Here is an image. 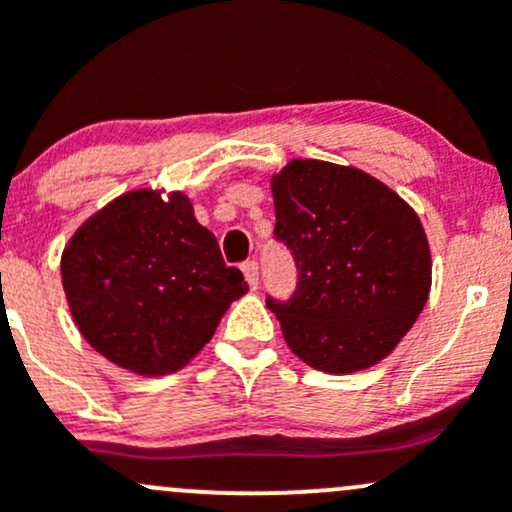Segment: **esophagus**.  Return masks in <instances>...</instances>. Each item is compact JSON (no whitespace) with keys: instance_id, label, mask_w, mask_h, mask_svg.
Returning a JSON list of instances; mask_svg holds the SVG:
<instances>
[{"instance_id":"34e87169","label":"esophagus","mask_w":512,"mask_h":512,"mask_svg":"<svg viewBox=\"0 0 512 512\" xmlns=\"http://www.w3.org/2000/svg\"><path fill=\"white\" fill-rule=\"evenodd\" d=\"M242 272H245L247 285H250L252 289H257V285H260V267H257V262L247 260L245 265H242Z\"/></svg>"}]
</instances>
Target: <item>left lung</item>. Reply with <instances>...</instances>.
Returning <instances> with one entry per match:
<instances>
[{
    "mask_svg": "<svg viewBox=\"0 0 512 512\" xmlns=\"http://www.w3.org/2000/svg\"><path fill=\"white\" fill-rule=\"evenodd\" d=\"M275 240L294 257L289 299L267 297L294 354L349 374L391 354L431 289L421 220L364 170L292 160L272 178Z\"/></svg>",
    "mask_w": 512,
    "mask_h": 512,
    "instance_id": "1",
    "label": "left lung"
}]
</instances>
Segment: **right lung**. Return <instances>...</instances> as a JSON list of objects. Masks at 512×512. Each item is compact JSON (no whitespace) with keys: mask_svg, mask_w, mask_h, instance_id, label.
Wrapping results in <instances>:
<instances>
[{"mask_svg":"<svg viewBox=\"0 0 512 512\" xmlns=\"http://www.w3.org/2000/svg\"><path fill=\"white\" fill-rule=\"evenodd\" d=\"M61 280L86 342L143 376L178 371L247 292L183 193L131 190L76 230Z\"/></svg>","mask_w":512,"mask_h":512,"instance_id":"add662e5","label":"right lung"}]
</instances>
